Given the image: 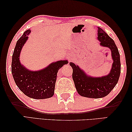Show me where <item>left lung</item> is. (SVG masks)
Segmentation results:
<instances>
[{
  "label": "left lung",
  "instance_id": "obj_1",
  "mask_svg": "<svg viewBox=\"0 0 132 132\" xmlns=\"http://www.w3.org/2000/svg\"><path fill=\"white\" fill-rule=\"evenodd\" d=\"M97 32V39L101 45L111 49L113 63L109 74L100 78L89 77L78 66L70 63L72 68V77L75 88L78 94L83 97L101 98L106 96L118 82L121 72L120 54L114 41L100 28L98 27Z\"/></svg>",
  "mask_w": 132,
  "mask_h": 132
}]
</instances>
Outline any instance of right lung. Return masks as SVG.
Returning a JSON list of instances; mask_svg holds the SVG:
<instances>
[{
	"label": "right lung",
	"mask_w": 132,
	"mask_h": 132,
	"mask_svg": "<svg viewBox=\"0 0 132 132\" xmlns=\"http://www.w3.org/2000/svg\"><path fill=\"white\" fill-rule=\"evenodd\" d=\"M30 32V30H26L17 41L11 64L12 76L19 88L27 96L35 99H47L54 95L58 70L68 62L59 61L37 71H29L24 68L20 62L19 57Z\"/></svg>",
	"instance_id": "1"
}]
</instances>
